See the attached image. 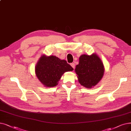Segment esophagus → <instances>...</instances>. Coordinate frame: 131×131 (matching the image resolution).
<instances>
[{
	"label": "esophagus",
	"instance_id": "esophagus-1",
	"mask_svg": "<svg viewBox=\"0 0 131 131\" xmlns=\"http://www.w3.org/2000/svg\"><path fill=\"white\" fill-rule=\"evenodd\" d=\"M71 66L74 69H75V64L74 63H71Z\"/></svg>",
	"mask_w": 131,
	"mask_h": 131
}]
</instances>
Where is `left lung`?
I'll return each mask as SVG.
<instances>
[{"label": "left lung", "instance_id": "1", "mask_svg": "<svg viewBox=\"0 0 131 131\" xmlns=\"http://www.w3.org/2000/svg\"><path fill=\"white\" fill-rule=\"evenodd\" d=\"M79 82L87 88L97 84L104 74L103 62L96 53L82 54L79 58V64L75 69Z\"/></svg>", "mask_w": 131, "mask_h": 131}]
</instances>
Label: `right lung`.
<instances>
[{"instance_id":"obj_1","label":"right lung","mask_w":131,"mask_h":131,"mask_svg":"<svg viewBox=\"0 0 131 131\" xmlns=\"http://www.w3.org/2000/svg\"><path fill=\"white\" fill-rule=\"evenodd\" d=\"M73 70L66 60L54 56H42L35 66L36 77L46 87L56 86L65 72Z\"/></svg>"}]
</instances>
